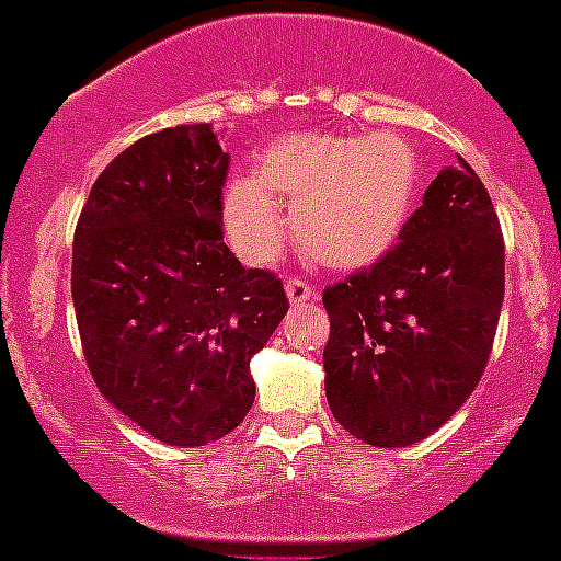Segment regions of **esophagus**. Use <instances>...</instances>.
Listing matches in <instances>:
<instances>
[{
    "label": "esophagus",
    "instance_id": "34e87169",
    "mask_svg": "<svg viewBox=\"0 0 561 561\" xmlns=\"http://www.w3.org/2000/svg\"><path fill=\"white\" fill-rule=\"evenodd\" d=\"M286 297H289V300L297 306V302L317 300V291L311 289L306 280H300V277H289V280H286Z\"/></svg>",
    "mask_w": 561,
    "mask_h": 561
}]
</instances>
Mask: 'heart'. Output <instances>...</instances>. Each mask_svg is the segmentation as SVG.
<instances>
[{
	"instance_id": "heart-1",
	"label": "heart",
	"mask_w": 561,
	"mask_h": 561,
	"mask_svg": "<svg viewBox=\"0 0 561 561\" xmlns=\"http://www.w3.org/2000/svg\"><path fill=\"white\" fill-rule=\"evenodd\" d=\"M420 186L423 158L403 133H297L264 150L255 178L230 183L225 228L241 259L270 264L284 244L280 203H291L297 244L333 270H358L400 239Z\"/></svg>"
}]
</instances>
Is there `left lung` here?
Listing matches in <instances>:
<instances>
[{"instance_id": "1", "label": "left lung", "mask_w": 561, "mask_h": 561, "mask_svg": "<svg viewBox=\"0 0 561 561\" xmlns=\"http://www.w3.org/2000/svg\"><path fill=\"white\" fill-rule=\"evenodd\" d=\"M378 264L322 295L325 394L342 428L405 448L448 423L484 375L503 306V236L470 163L445 167Z\"/></svg>"}]
</instances>
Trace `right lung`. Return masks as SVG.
I'll return each mask as SVG.
<instances>
[{
  "label": "right lung",
  "mask_w": 561,
  "mask_h": 561,
  "mask_svg": "<svg viewBox=\"0 0 561 561\" xmlns=\"http://www.w3.org/2000/svg\"><path fill=\"white\" fill-rule=\"evenodd\" d=\"M225 174L210 125L152 133L107 163L75 230L71 297L96 387L178 448L247 417L250 358L289 311L280 280L222 241Z\"/></svg>",
  "instance_id": "add662e5"
}]
</instances>
